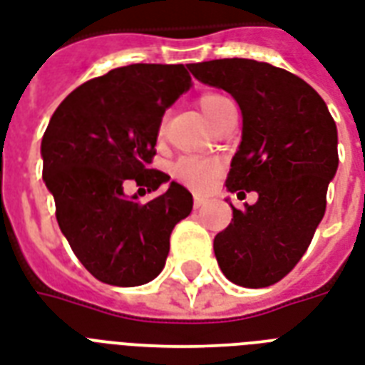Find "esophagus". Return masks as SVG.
Returning a JSON list of instances; mask_svg holds the SVG:
<instances>
[{
    "instance_id": "34e87169",
    "label": "esophagus",
    "mask_w": 365,
    "mask_h": 365,
    "mask_svg": "<svg viewBox=\"0 0 365 365\" xmlns=\"http://www.w3.org/2000/svg\"><path fill=\"white\" fill-rule=\"evenodd\" d=\"M204 204H205L204 196H198V194H194V207L198 210V207H202Z\"/></svg>"
}]
</instances>
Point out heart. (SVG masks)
Listing matches in <instances>:
<instances>
[{"mask_svg": "<svg viewBox=\"0 0 365 365\" xmlns=\"http://www.w3.org/2000/svg\"><path fill=\"white\" fill-rule=\"evenodd\" d=\"M229 106H232V101L223 94H204L200 98V108L212 123H215ZM215 175H217V165L210 160L182 158L173 165V177L196 190L207 188L215 179Z\"/></svg>", "mask_w": 365, "mask_h": 365, "instance_id": "1", "label": "heart"}]
</instances>
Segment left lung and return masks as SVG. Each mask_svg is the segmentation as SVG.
<instances>
[{
	"mask_svg": "<svg viewBox=\"0 0 365 365\" xmlns=\"http://www.w3.org/2000/svg\"><path fill=\"white\" fill-rule=\"evenodd\" d=\"M188 68L238 101L242 142L225 186L257 192L242 212L231 205V225L213 238L219 267L248 289L279 283L308 250L325 213L339 167L335 120L308 82L269 63L232 57Z\"/></svg>",
	"mask_w": 365,
	"mask_h": 365,
	"instance_id": "8db88e82",
	"label": "left lung"
}]
</instances>
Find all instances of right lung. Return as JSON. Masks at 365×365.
I'll return each mask as SVG.
<instances>
[{"label":"right lung","instance_id":"right-lung-1","mask_svg":"<svg viewBox=\"0 0 365 365\" xmlns=\"http://www.w3.org/2000/svg\"><path fill=\"white\" fill-rule=\"evenodd\" d=\"M190 81L185 65L134 63L81 84L51 115L43 180L59 229L101 283L138 287L155 279L175 225L192 212V194L179 182L146 204L125 196L128 180L148 192L169 180L150 163L161 117Z\"/></svg>","mask_w":365,"mask_h":365}]
</instances>
